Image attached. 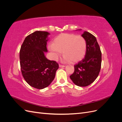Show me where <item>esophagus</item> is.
I'll list each match as a JSON object with an SVG mask.
<instances>
[{"label": "esophagus", "instance_id": "obj_1", "mask_svg": "<svg viewBox=\"0 0 122 122\" xmlns=\"http://www.w3.org/2000/svg\"><path fill=\"white\" fill-rule=\"evenodd\" d=\"M59 67H65V65H62L60 64V65H59Z\"/></svg>", "mask_w": 122, "mask_h": 122}]
</instances>
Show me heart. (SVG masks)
<instances>
[{"label": "heart", "mask_w": 122, "mask_h": 122, "mask_svg": "<svg viewBox=\"0 0 122 122\" xmlns=\"http://www.w3.org/2000/svg\"><path fill=\"white\" fill-rule=\"evenodd\" d=\"M48 49L54 60H57L62 51L65 62L75 63L84 57L86 52L87 43L82 36L64 33L53 40L52 44L48 46Z\"/></svg>", "instance_id": "b5f03b06"}]
</instances>
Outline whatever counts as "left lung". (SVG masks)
<instances>
[{"instance_id": "8db88e82", "label": "left lung", "mask_w": 122, "mask_h": 122, "mask_svg": "<svg viewBox=\"0 0 122 122\" xmlns=\"http://www.w3.org/2000/svg\"><path fill=\"white\" fill-rule=\"evenodd\" d=\"M82 36L87 43L84 58L74 65V72L70 77L74 83L79 86H86L97 78L101 70L102 53L95 36L84 31Z\"/></svg>"}]
</instances>
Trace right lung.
Returning a JSON list of instances; mask_svg holds the SVG:
<instances>
[{"label":"right lung","instance_id":"1","mask_svg":"<svg viewBox=\"0 0 122 122\" xmlns=\"http://www.w3.org/2000/svg\"><path fill=\"white\" fill-rule=\"evenodd\" d=\"M47 31H36L25 38L20 50L22 74L27 83L33 87L43 89L53 80L59 65L56 61L45 57L47 52Z\"/></svg>","mask_w":122,"mask_h":122}]
</instances>
